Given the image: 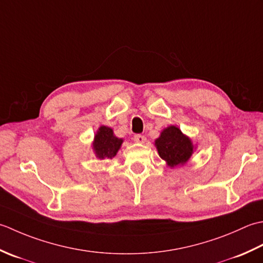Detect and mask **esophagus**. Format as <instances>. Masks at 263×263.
<instances>
[{"mask_svg": "<svg viewBox=\"0 0 263 263\" xmlns=\"http://www.w3.org/2000/svg\"><path fill=\"white\" fill-rule=\"evenodd\" d=\"M134 141H135L138 144H144L146 142V138L144 137L143 135H135V136H134Z\"/></svg>", "mask_w": 263, "mask_h": 263, "instance_id": "esophagus-1", "label": "esophagus"}]
</instances>
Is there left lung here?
I'll list each match as a JSON object with an SVG mask.
<instances>
[{
  "instance_id": "1",
  "label": "left lung",
  "mask_w": 263,
  "mask_h": 263,
  "mask_svg": "<svg viewBox=\"0 0 263 263\" xmlns=\"http://www.w3.org/2000/svg\"><path fill=\"white\" fill-rule=\"evenodd\" d=\"M154 145L160 158L164 160L170 168L186 164L196 149L192 138L185 135L179 127L174 125L164 128L154 141Z\"/></svg>"
}]
</instances>
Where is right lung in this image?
Returning a JSON list of instances; mask_svg holds the SVG:
<instances>
[{"instance_id": "obj_1", "label": "right lung", "mask_w": 263, "mask_h": 263, "mask_svg": "<svg viewBox=\"0 0 263 263\" xmlns=\"http://www.w3.org/2000/svg\"><path fill=\"white\" fill-rule=\"evenodd\" d=\"M124 138H119L115 135L114 129L108 126H100L95 133L92 142V148L95 157L100 160L115 158L119 151Z\"/></svg>"}]
</instances>
